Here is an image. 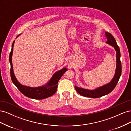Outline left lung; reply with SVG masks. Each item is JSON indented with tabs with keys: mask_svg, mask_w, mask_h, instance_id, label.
I'll return each mask as SVG.
<instances>
[{
	"mask_svg": "<svg viewBox=\"0 0 131 131\" xmlns=\"http://www.w3.org/2000/svg\"><path fill=\"white\" fill-rule=\"evenodd\" d=\"M106 38H107L106 42L113 46L116 52V69L115 76L109 84L101 88H97L94 90H89L75 86V89L78 93L84 97L90 98H99L108 94L110 93L115 88L121 75V62L120 61V50L114 37L109 33L105 31Z\"/></svg>",
	"mask_w": 131,
	"mask_h": 131,
	"instance_id": "1",
	"label": "left lung"
}]
</instances>
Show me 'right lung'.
<instances>
[{
	"instance_id": "right-lung-1",
	"label": "right lung",
	"mask_w": 131,
	"mask_h": 131,
	"mask_svg": "<svg viewBox=\"0 0 131 131\" xmlns=\"http://www.w3.org/2000/svg\"><path fill=\"white\" fill-rule=\"evenodd\" d=\"M18 37V36H17ZM14 42L12 44L11 50L10 53L9 61L11 65L10 75L13 82L20 92L27 97H29L35 100H42L47 97H49L55 93L57 89V84L60 80L62 75L66 72L67 69L63 68L55 73L46 86H43L39 88H30V87L23 86L19 84L17 80L14 73L13 63H12V55L13 52V47Z\"/></svg>"
}]
</instances>
